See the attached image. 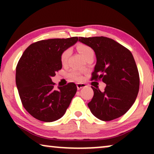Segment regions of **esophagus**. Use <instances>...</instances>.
Instances as JSON below:
<instances>
[{
    "label": "esophagus",
    "mask_w": 154,
    "mask_h": 154,
    "mask_svg": "<svg viewBox=\"0 0 154 154\" xmlns=\"http://www.w3.org/2000/svg\"><path fill=\"white\" fill-rule=\"evenodd\" d=\"M76 86H77L78 90H80V89H81V88L86 87V84H85V83H77V84H76Z\"/></svg>",
    "instance_id": "34e87169"
}]
</instances>
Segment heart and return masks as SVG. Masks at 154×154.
<instances>
[{
	"instance_id": "obj_1",
	"label": "heart",
	"mask_w": 154,
	"mask_h": 154,
	"mask_svg": "<svg viewBox=\"0 0 154 154\" xmlns=\"http://www.w3.org/2000/svg\"><path fill=\"white\" fill-rule=\"evenodd\" d=\"M77 49L84 58H85L86 57L90 55V54H94L93 50H92L91 48L86 45H83V44H80V45H78ZM70 49H67L62 52V55H61V62H62V64H65V63L66 62L69 55H70ZM69 75L71 79L73 80H80L81 79V75H80L79 73H78L77 71L75 70L71 71V72L69 73Z\"/></svg>"
}]
</instances>
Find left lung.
<instances>
[{"mask_svg": "<svg viewBox=\"0 0 154 154\" xmlns=\"http://www.w3.org/2000/svg\"><path fill=\"white\" fill-rule=\"evenodd\" d=\"M95 52L97 62L92 80H102L106 88H92L94 96L88 104L92 114L109 121L125 114L132 106L140 88V76L131 52L114 40L104 36L79 38Z\"/></svg>", "mask_w": 154, "mask_h": 154, "instance_id": "obj_1", "label": "left lung"}]
</instances>
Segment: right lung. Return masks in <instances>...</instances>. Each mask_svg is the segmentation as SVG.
<instances>
[{
    "label": "right lung",
    "instance_id": "right-lung-1",
    "mask_svg": "<svg viewBox=\"0 0 154 154\" xmlns=\"http://www.w3.org/2000/svg\"><path fill=\"white\" fill-rule=\"evenodd\" d=\"M78 37L43 40L25 50L17 65L16 85L24 109L39 121L52 122L64 115L76 93L75 83L54 88L51 78L62 67V52Z\"/></svg>",
    "mask_w": 154,
    "mask_h": 154
}]
</instances>
